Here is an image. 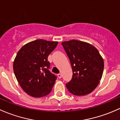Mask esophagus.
Here are the masks:
<instances>
[{"label": "esophagus", "mask_w": 120, "mask_h": 120, "mask_svg": "<svg viewBox=\"0 0 120 120\" xmlns=\"http://www.w3.org/2000/svg\"><path fill=\"white\" fill-rule=\"evenodd\" d=\"M57 76H58V77L59 79H60L62 77V75H61V74H60V73L58 74Z\"/></svg>", "instance_id": "obj_1"}]
</instances>
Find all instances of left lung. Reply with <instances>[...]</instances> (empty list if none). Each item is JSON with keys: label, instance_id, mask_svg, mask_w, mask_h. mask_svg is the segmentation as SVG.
I'll return each instance as SVG.
<instances>
[{"label": "left lung", "instance_id": "8db88e82", "mask_svg": "<svg viewBox=\"0 0 120 120\" xmlns=\"http://www.w3.org/2000/svg\"><path fill=\"white\" fill-rule=\"evenodd\" d=\"M62 45L68 56L73 70L72 79L66 87L74 95L84 96L92 92L103 75L104 62L92 44L77 40L64 41Z\"/></svg>", "mask_w": 120, "mask_h": 120}]
</instances>
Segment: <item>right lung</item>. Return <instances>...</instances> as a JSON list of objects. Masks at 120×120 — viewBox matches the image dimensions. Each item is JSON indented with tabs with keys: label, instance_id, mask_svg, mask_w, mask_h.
Here are the masks:
<instances>
[{
	"label": "right lung",
	"instance_id": "right-lung-1",
	"mask_svg": "<svg viewBox=\"0 0 120 120\" xmlns=\"http://www.w3.org/2000/svg\"><path fill=\"white\" fill-rule=\"evenodd\" d=\"M58 41L38 39L23 45L13 63L16 79L22 89L29 95L41 98L51 92L56 76L49 71L50 55Z\"/></svg>",
	"mask_w": 120,
	"mask_h": 120
}]
</instances>
